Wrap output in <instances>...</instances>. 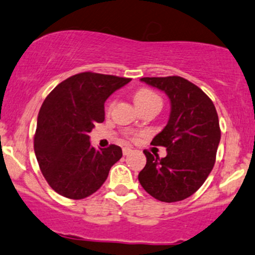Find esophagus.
<instances>
[{"label":"esophagus","instance_id":"esophagus-1","mask_svg":"<svg viewBox=\"0 0 255 255\" xmlns=\"http://www.w3.org/2000/svg\"><path fill=\"white\" fill-rule=\"evenodd\" d=\"M131 152H132V149H131L130 147H124V148H123V154L124 155H128Z\"/></svg>","mask_w":255,"mask_h":255}]
</instances>
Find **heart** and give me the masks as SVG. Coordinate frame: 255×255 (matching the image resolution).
I'll list each match as a JSON object with an SVG mask.
<instances>
[{"instance_id":"1","label":"heart","mask_w":255,"mask_h":255,"mask_svg":"<svg viewBox=\"0 0 255 255\" xmlns=\"http://www.w3.org/2000/svg\"><path fill=\"white\" fill-rule=\"evenodd\" d=\"M152 101H160L159 96L157 94H154L153 91H150V90H147V89H141L138 90L137 92H136L135 95V102L137 106H141V105H144V103H148V102H152ZM161 102V101H160Z\"/></svg>"}]
</instances>
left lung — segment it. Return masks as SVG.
<instances>
[{
  "mask_svg": "<svg viewBox=\"0 0 255 255\" xmlns=\"http://www.w3.org/2000/svg\"><path fill=\"white\" fill-rule=\"evenodd\" d=\"M141 81L164 91L170 100L166 127L152 139L166 148V157L146 154L138 181L147 193L166 203L188 198L214 166L221 131L214 103L198 86L181 76L142 78Z\"/></svg>",
  "mask_w": 255,
  "mask_h": 255,
  "instance_id": "1",
  "label": "left lung"
}]
</instances>
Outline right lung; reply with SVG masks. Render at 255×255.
Returning a JSON list of instances; mask_svg holds the SVG:
<instances>
[{"label":"right lung","instance_id":"add662e5","mask_svg":"<svg viewBox=\"0 0 255 255\" xmlns=\"http://www.w3.org/2000/svg\"><path fill=\"white\" fill-rule=\"evenodd\" d=\"M131 79L85 72L57 85L37 117L34 149L43 177L57 193L83 199L95 193L123 157L111 144L96 149L89 132L105 120V102Z\"/></svg>","mask_w":255,"mask_h":255}]
</instances>
